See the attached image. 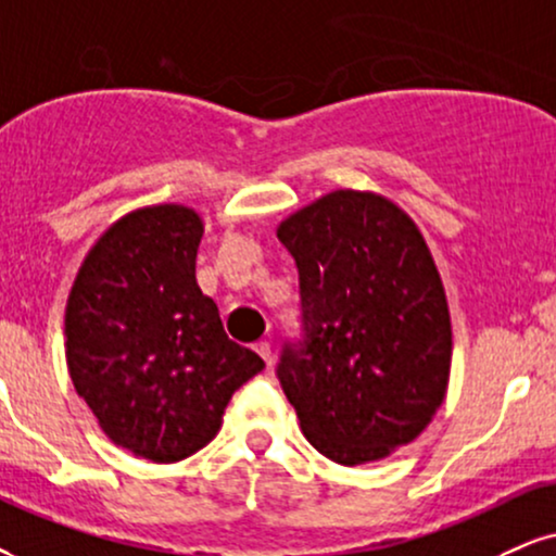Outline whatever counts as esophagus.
Here are the masks:
<instances>
[{
	"instance_id": "obj_1",
	"label": "esophagus",
	"mask_w": 556,
	"mask_h": 556,
	"mask_svg": "<svg viewBox=\"0 0 556 556\" xmlns=\"http://www.w3.org/2000/svg\"><path fill=\"white\" fill-rule=\"evenodd\" d=\"M255 353H257L260 358H263L265 363H270V342H267V340L255 342Z\"/></svg>"
}]
</instances>
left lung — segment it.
Wrapping results in <instances>:
<instances>
[{
    "instance_id": "8db88e82",
    "label": "left lung",
    "mask_w": 556,
    "mask_h": 556,
    "mask_svg": "<svg viewBox=\"0 0 556 556\" xmlns=\"http://www.w3.org/2000/svg\"><path fill=\"white\" fill-rule=\"evenodd\" d=\"M278 239L299 270V334L276 376L306 441L342 467L415 441L451 371L448 304L417 226L387 198L334 190Z\"/></svg>"
}]
</instances>
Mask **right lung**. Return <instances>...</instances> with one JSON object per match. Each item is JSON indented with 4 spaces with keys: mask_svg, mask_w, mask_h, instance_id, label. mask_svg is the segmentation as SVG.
<instances>
[{
    "mask_svg": "<svg viewBox=\"0 0 556 556\" xmlns=\"http://www.w3.org/2000/svg\"><path fill=\"white\" fill-rule=\"evenodd\" d=\"M201 237L185 205L134 211L89 250L66 304L74 389L115 445L156 464L201 451L231 394L265 368L198 289Z\"/></svg>",
    "mask_w": 556,
    "mask_h": 556,
    "instance_id": "right-lung-1",
    "label": "right lung"
}]
</instances>
